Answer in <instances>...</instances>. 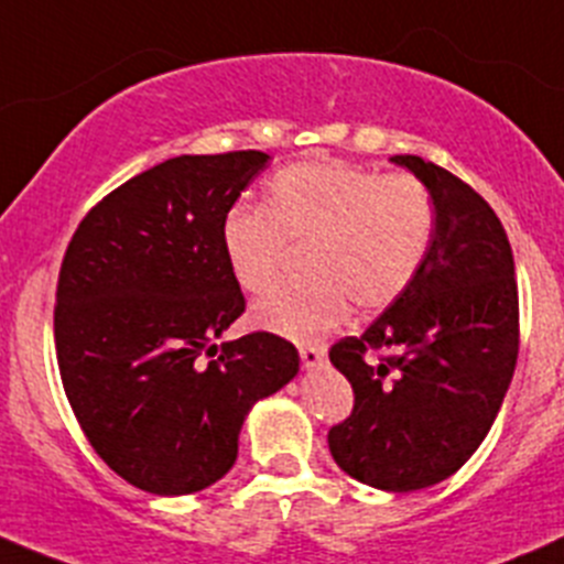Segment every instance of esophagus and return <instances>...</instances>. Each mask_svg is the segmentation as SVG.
Listing matches in <instances>:
<instances>
[{
    "label": "esophagus",
    "mask_w": 564,
    "mask_h": 564,
    "mask_svg": "<svg viewBox=\"0 0 564 564\" xmlns=\"http://www.w3.org/2000/svg\"><path fill=\"white\" fill-rule=\"evenodd\" d=\"M324 355H327V351H324V346H300V357H303V366L305 368H316L318 362L324 360Z\"/></svg>",
    "instance_id": "1"
}]
</instances>
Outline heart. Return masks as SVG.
<instances>
[{"label":"heart","instance_id":"b5f03b06","mask_svg":"<svg viewBox=\"0 0 564 564\" xmlns=\"http://www.w3.org/2000/svg\"><path fill=\"white\" fill-rule=\"evenodd\" d=\"M431 193L412 174H377L344 161L281 169L264 209L237 207L224 224V253L246 292H267L289 246H308V278L261 297L250 322L292 340H314L349 311H384L423 270L434 240Z\"/></svg>","mask_w":564,"mask_h":564}]
</instances>
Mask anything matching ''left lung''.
I'll return each mask as SVG.
<instances>
[{"mask_svg": "<svg viewBox=\"0 0 564 564\" xmlns=\"http://www.w3.org/2000/svg\"><path fill=\"white\" fill-rule=\"evenodd\" d=\"M390 161L429 187L434 240L412 286L329 349L355 409L327 442L346 475L403 494L451 477L491 431L519 360V286L480 193L417 155Z\"/></svg>", "mask_w": 564, "mask_h": 564, "instance_id": "1", "label": "left lung"}]
</instances>
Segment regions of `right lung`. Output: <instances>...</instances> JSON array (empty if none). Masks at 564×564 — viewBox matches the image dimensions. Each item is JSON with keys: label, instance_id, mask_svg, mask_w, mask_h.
<instances>
[{"label": "right lung", "instance_id": "add662e5", "mask_svg": "<svg viewBox=\"0 0 564 564\" xmlns=\"http://www.w3.org/2000/svg\"><path fill=\"white\" fill-rule=\"evenodd\" d=\"M270 155H180L78 224L56 283L62 384L84 436L158 497L202 491L237 460L242 420L300 371L286 338H220L246 311L224 253L229 209Z\"/></svg>", "mask_w": 564, "mask_h": 564}]
</instances>
